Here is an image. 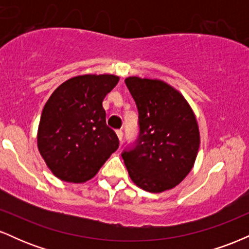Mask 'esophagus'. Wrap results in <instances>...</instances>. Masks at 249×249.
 <instances>
[{"label": "esophagus", "mask_w": 249, "mask_h": 249, "mask_svg": "<svg viewBox=\"0 0 249 249\" xmlns=\"http://www.w3.org/2000/svg\"><path fill=\"white\" fill-rule=\"evenodd\" d=\"M116 133H117V137H118L119 141L122 142V139H123V131L122 130H117Z\"/></svg>", "instance_id": "34e87169"}]
</instances>
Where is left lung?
Here are the masks:
<instances>
[{
  "label": "left lung",
  "instance_id": "obj_1",
  "mask_svg": "<svg viewBox=\"0 0 249 249\" xmlns=\"http://www.w3.org/2000/svg\"><path fill=\"white\" fill-rule=\"evenodd\" d=\"M125 84L139 111L141 137L123 153L128 176L142 190H172L191 172L200 146L198 122L184 96L161 79L131 76Z\"/></svg>",
  "mask_w": 249,
  "mask_h": 249
}]
</instances>
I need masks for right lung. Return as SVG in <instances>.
<instances>
[{"mask_svg": "<svg viewBox=\"0 0 249 249\" xmlns=\"http://www.w3.org/2000/svg\"><path fill=\"white\" fill-rule=\"evenodd\" d=\"M119 77H72L51 93L43 107L37 147L55 177L67 182H85L98 173L119 146L115 131L107 125L105 96Z\"/></svg>", "mask_w": 249, "mask_h": 249, "instance_id": "obj_1", "label": "right lung"}]
</instances>
